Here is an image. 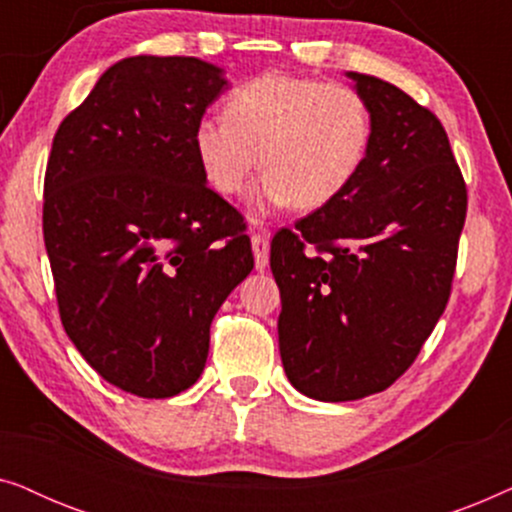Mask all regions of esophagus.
<instances>
[{
    "label": "esophagus",
    "instance_id": "34e87169",
    "mask_svg": "<svg viewBox=\"0 0 512 512\" xmlns=\"http://www.w3.org/2000/svg\"><path fill=\"white\" fill-rule=\"evenodd\" d=\"M251 249H254V263L256 270H265L270 263V240L268 235H251Z\"/></svg>",
    "mask_w": 512,
    "mask_h": 512
}]
</instances>
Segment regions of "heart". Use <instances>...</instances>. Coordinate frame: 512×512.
Wrapping results in <instances>:
<instances>
[{"instance_id": "heart-1", "label": "heart", "mask_w": 512, "mask_h": 512, "mask_svg": "<svg viewBox=\"0 0 512 512\" xmlns=\"http://www.w3.org/2000/svg\"><path fill=\"white\" fill-rule=\"evenodd\" d=\"M370 137L373 118L356 88L268 72L230 93L226 118L195 123L193 151L207 184L228 198L247 188L261 163L265 174L251 193L256 214L286 205L312 212L359 177Z\"/></svg>"}]
</instances>
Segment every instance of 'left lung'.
Wrapping results in <instances>:
<instances>
[{"label":"left lung","mask_w":512,"mask_h":512,"mask_svg":"<svg viewBox=\"0 0 512 512\" xmlns=\"http://www.w3.org/2000/svg\"><path fill=\"white\" fill-rule=\"evenodd\" d=\"M373 137L352 186L279 230V354L300 394L340 403L391 387L450 298L466 184L443 123L408 93L347 72Z\"/></svg>","instance_id":"8db88e82"}]
</instances>
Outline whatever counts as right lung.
<instances>
[{
    "label": "right lung",
    "mask_w": 512,
    "mask_h": 512,
    "mask_svg": "<svg viewBox=\"0 0 512 512\" xmlns=\"http://www.w3.org/2000/svg\"><path fill=\"white\" fill-rule=\"evenodd\" d=\"M226 86L205 60L135 55L53 137L44 242L62 326L128 394L170 398L198 382L214 314L254 268L242 214L193 151Z\"/></svg>",
    "instance_id": "add662e5"
}]
</instances>
